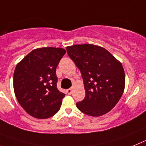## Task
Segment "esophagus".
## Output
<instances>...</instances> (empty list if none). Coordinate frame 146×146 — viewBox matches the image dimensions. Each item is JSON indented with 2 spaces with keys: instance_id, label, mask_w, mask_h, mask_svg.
Returning a JSON list of instances; mask_svg holds the SVG:
<instances>
[{
  "instance_id": "esophagus-1",
  "label": "esophagus",
  "mask_w": 146,
  "mask_h": 146,
  "mask_svg": "<svg viewBox=\"0 0 146 146\" xmlns=\"http://www.w3.org/2000/svg\"><path fill=\"white\" fill-rule=\"evenodd\" d=\"M67 93L68 94H71L73 93V88H70V89H67Z\"/></svg>"
}]
</instances>
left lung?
<instances>
[{"mask_svg": "<svg viewBox=\"0 0 146 146\" xmlns=\"http://www.w3.org/2000/svg\"><path fill=\"white\" fill-rule=\"evenodd\" d=\"M66 50L81 71L86 92L76 107L91 116L107 113L124 92L125 75L121 62L106 48L92 44L73 45Z\"/></svg>", "mask_w": 146, "mask_h": 146, "instance_id": "obj_1", "label": "left lung"}]
</instances>
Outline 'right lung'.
Masks as SVG:
<instances>
[{
	"mask_svg": "<svg viewBox=\"0 0 146 146\" xmlns=\"http://www.w3.org/2000/svg\"><path fill=\"white\" fill-rule=\"evenodd\" d=\"M65 52L62 48H36L16 66L13 78L16 98L33 117L48 119L60 110L65 94L57 89L56 69Z\"/></svg>",
	"mask_w": 146,
	"mask_h": 146,
	"instance_id": "add662e5",
	"label": "right lung"
}]
</instances>
